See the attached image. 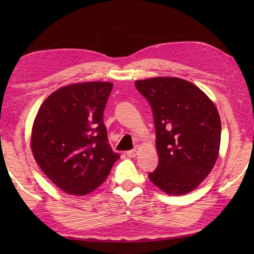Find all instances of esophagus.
<instances>
[{"mask_svg": "<svg viewBox=\"0 0 254 254\" xmlns=\"http://www.w3.org/2000/svg\"><path fill=\"white\" fill-rule=\"evenodd\" d=\"M136 154H137L136 149H133V150H130V151H127V156L130 157V158H134Z\"/></svg>", "mask_w": 254, "mask_h": 254, "instance_id": "obj_1", "label": "esophagus"}]
</instances>
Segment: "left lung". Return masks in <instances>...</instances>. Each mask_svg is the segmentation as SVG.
<instances>
[{
  "instance_id": "1",
  "label": "left lung",
  "mask_w": 254,
  "mask_h": 254,
  "mask_svg": "<svg viewBox=\"0 0 254 254\" xmlns=\"http://www.w3.org/2000/svg\"><path fill=\"white\" fill-rule=\"evenodd\" d=\"M152 109L159 163L149 178L168 195L194 190L212 171L221 143V119L196 85L176 77L136 80Z\"/></svg>"
}]
</instances>
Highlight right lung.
I'll return each instance as SVG.
<instances>
[{
  "label": "right lung",
  "instance_id": "1",
  "mask_svg": "<svg viewBox=\"0 0 254 254\" xmlns=\"http://www.w3.org/2000/svg\"><path fill=\"white\" fill-rule=\"evenodd\" d=\"M112 88L107 81L65 86L46 98L34 119L33 157L67 194L83 196L95 190L120 158L109 144L103 122Z\"/></svg>",
  "mask_w": 254,
  "mask_h": 254
}]
</instances>
